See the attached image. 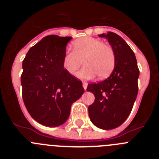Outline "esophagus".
I'll use <instances>...</instances> for the list:
<instances>
[{
	"label": "esophagus",
	"mask_w": 159,
	"mask_h": 159,
	"mask_svg": "<svg viewBox=\"0 0 159 159\" xmlns=\"http://www.w3.org/2000/svg\"><path fill=\"white\" fill-rule=\"evenodd\" d=\"M83 88H84V90H87V88H88V84L87 83H83Z\"/></svg>",
	"instance_id": "34e87169"
}]
</instances>
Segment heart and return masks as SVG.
I'll return each mask as SVG.
<instances>
[{"instance_id":"b5f03b06","label":"heart","mask_w":159,"mask_h":159,"mask_svg":"<svg viewBox=\"0 0 159 159\" xmlns=\"http://www.w3.org/2000/svg\"><path fill=\"white\" fill-rule=\"evenodd\" d=\"M85 67L78 73L81 79L88 80L97 75L105 79L111 75L116 65V53L113 48L99 39L87 36L72 43V52H67L62 60L64 69L74 75L82 64Z\"/></svg>"}]
</instances>
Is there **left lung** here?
<instances>
[{
	"instance_id": "1",
	"label": "left lung",
	"mask_w": 159,
	"mask_h": 159,
	"mask_svg": "<svg viewBox=\"0 0 159 159\" xmlns=\"http://www.w3.org/2000/svg\"><path fill=\"white\" fill-rule=\"evenodd\" d=\"M99 36L107 38L113 48L116 65L107 79L88 84L87 90L95 95L88 113L94 125L111 130L123 124L131 111L139 90V69L134 52L123 38L111 32Z\"/></svg>"
}]
</instances>
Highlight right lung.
Here are the masks:
<instances>
[{"instance_id": "obj_1", "label": "right lung", "mask_w": 159, "mask_h": 159, "mask_svg": "<svg viewBox=\"0 0 159 159\" xmlns=\"http://www.w3.org/2000/svg\"><path fill=\"white\" fill-rule=\"evenodd\" d=\"M71 38L45 36L29 49L23 60L24 103L30 116L44 126L65 123L72 102L84 92L81 80L69 75L62 65L66 45Z\"/></svg>"}]
</instances>
